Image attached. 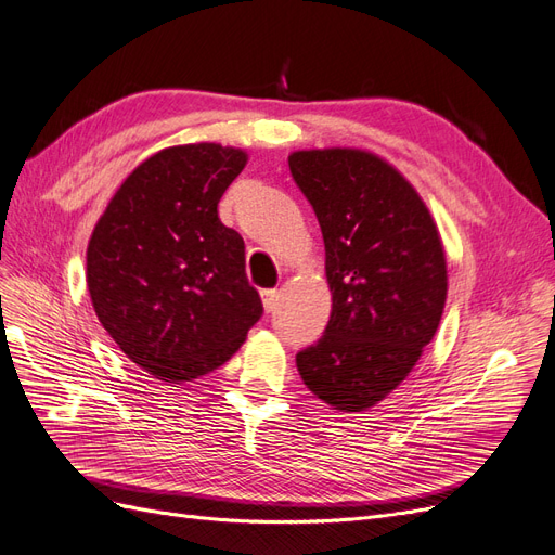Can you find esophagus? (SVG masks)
I'll return each mask as SVG.
<instances>
[{
    "label": "esophagus",
    "mask_w": 555,
    "mask_h": 555,
    "mask_svg": "<svg viewBox=\"0 0 555 555\" xmlns=\"http://www.w3.org/2000/svg\"><path fill=\"white\" fill-rule=\"evenodd\" d=\"M260 297H262V306L267 313H272L276 309V301H279V291L276 288H267V291H260Z\"/></svg>",
    "instance_id": "obj_1"
}]
</instances>
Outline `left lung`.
<instances>
[{"label":"left lung","instance_id":"8db88e82","mask_svg":"<svg viewBox=\"0 0 555 555\" xmlns=\"http://www.w3.org/2000/svg\"><path fill=\"white\" fill-rule=\"evenodd\" d=\"M291 173L313 205L332 291L322 338L297 354L320 400L363 412L412 373L441 322L448 274L427 205L382 157L359 149L297 151Z\"/></svg>","mask_w":555,"mask_h":555}]
</instances>
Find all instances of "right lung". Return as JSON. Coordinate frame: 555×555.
I'll use <instances>...</instances> for the list:
<instances>
[{"label": "right lung", "instance_id": "right-lung-1", "mask_svg": "<svg viewBox=\"0 0 555 555\" xmlns=\"http://www.w3.org/2000/svg\"><path fill=\"white\" fill-rule=\"evenodd\" d=\"M246 153L188 143L155 153L120 184L87 249L95 315L149 375L192 382L229 361L260 320L244 240L219 198Z\"/></svg>", "mask_w": 555, "mask_h": 555}]
</instances>
